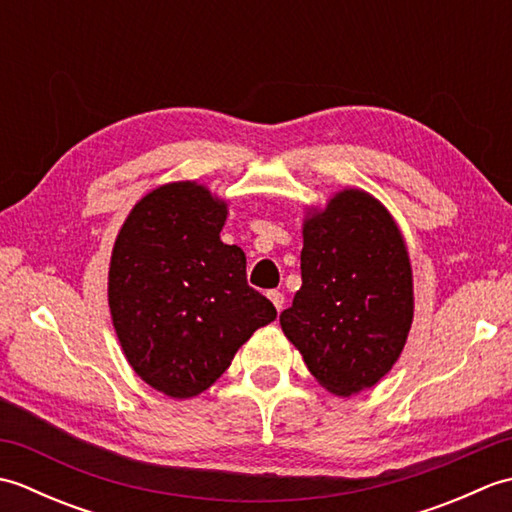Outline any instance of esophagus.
<instances>
[{"instance_id":"1","label":"esophagus","mask_w":512,"mask_h":512,"mask_svg":"<svg viewBox=\"0 0 512 512\" xmlns=\"http://www.w3.org/2000/svg\"><path fill=\"white\" fill-rule=\"evenodd\" d=\"M266 295H268V299H270V301H273V306L277 308V312L284 310V295H281L279 290H268Z\"/></svg>"}]
</instances>
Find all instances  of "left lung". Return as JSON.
Listing matches in <instances>:
<instances>
[{
	"label": "left lung",
	"mask_w": 512,
	"mask_h": 512,
	"mask_svg": "<svg viewBox=\"0 0 512 512\" xmlns=\"http://www.w3.org/2000/svg\"><path fill=\"white\" fill-rule=\"evenodd\" d=\"M411 266L394 217L358 189L336 193L303 224L301 288L281 330L336 396L374 387L405 347Z\"/></svg>",
	"instance_id": "obj_1"
}]
</instances>
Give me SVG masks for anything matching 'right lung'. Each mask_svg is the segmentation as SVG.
<instances>
[{"instance_id":"add662e5","label":"right lung","mask_w":512,"mask_h":512,"mask_svg":"<svg viewBox=\"0 0 512 512\" xmlns=\"http://www.w3.org/2000/svg\"><path fill=\"white\" fill-rule=\"evenodd\" d=\"M226 204L195 182L140 200L110 264L114 330L134 372L171 398L209 389L277 310L246 281V255L220 239Z\"/></svg>"}]
</instances>
